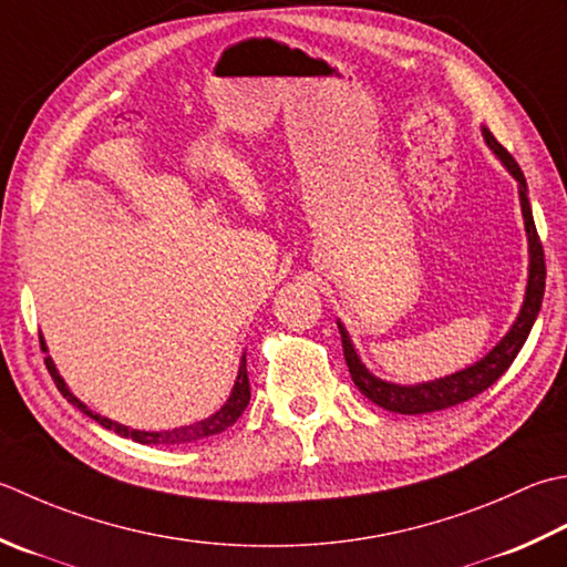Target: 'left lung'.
Segmentation results:
<instances>
[{
	"instance_id": "1",
	"label": "left lung",
	"mask_w": 567,
	"mask_h": 567,
	"mask_svg": "<svg viewBox=\"0 0 567 567\" xmlns=\"http://www.w3.org/2000/svg\"><path fill=\"white\" fill-rule=\"evenodd\" d=\"M482 135L486 144L494 150L496 157L504 162L506 169L512 172V176L518 182V198H520V210H524V224L528 233V258H530L524 307H520L514 327L508 329V334L498 341L482 361H476L474 365H470V369L447 375V379L427 381L417 385H395V383L375 379V375L365 369L361 359L357 357V349H353V343L349 339V331L343 329L341 321H337L339 334H341V347H343V359H347L351 381L357 383L359 391L369 398V401L381 405L383 410H391V413H401V415L437 413V410L460 405L464 401H470V398L480 395L482 391H486V388L502 379V375L508 371V365L514 363L520 347H524L530 334V327H534V321L540 312L543 292H546V255H543V246L534 224V214H530L526 176L520 172L516 159L496 142V137L489 130L482 127Z\"/></svg>"
}]
</instances>
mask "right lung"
<instances>
[{
    "label": "right lung",
    "instance_id": "right-lung-1",
    "mask_svg": "<svg viewBox=\"0 0 567 567\" xmlns=\"http://www.w3.org/2000/svg\"><path fill=\"white\" fill-rule=\"evenodd\" d=\"M41 349H47V347H43V341H41ZM47 369H49V373H51V379H53L55 388H59V391L63 393L65 401H69L71 405H75V408L81 410V413H85L87 417H93L95 423H100L103 427L117 432V435H122V437L135 440V442H140V445H188V442H198V440L214 437V435H218V432H224V430H228L233 423H236V420L243 415V410H246L248 403H250V381H248L246 357H243V359H240V369H238L236 385H233V393H230V398L226 401V405L218 410V413H214L210 417L202 420V423L184 425V427H174V430H164V432L130 430V427H125V425L113 423V420H107V417H103V415L93 413V410L87 408L85 403L78 401V398L69 391V385L63 383V379L59 375V371H55V365H53V361H51L49 357H47Z\"/></svg>",
    "mask_w": 567,
    "mask_h": 567
}]
</instances>
